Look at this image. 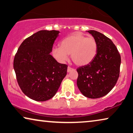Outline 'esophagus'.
<instances>
[{"mask_svg":"<svg viewBox=\"0 0 133 133\" xmlns=\"http://www.w3.org/2000/svg\"><path fill=\"white\" fill-rule=\"evenodd\" d=\"M72 70H74L73 68H71V67L68 66V69H67V72H71V71H72Z\"/></svg>","mask_w":133,"mask_h":133,"instance_id":"1","label":"esophagus"}]
</instances>
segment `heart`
<instances>
[{
    "mask_svg": "<svg viewBox=\"0 0 133 133\" xmlns=\"http://www.w3.org/2000/svg\"><path fill=\"white\" fill-rule=\"evenodd\" d=\"M97 43L93 37H87L77 32L65 38L61 42V47L52 49V55L57 61L65 62L71 55V59L78 66H84L90 63L95 58Z\"/></svg>",
    "mask_w": 133,
    "mask_h": 133,
    "instance_id": "1",
    "label": "heart"
}]
</instances>
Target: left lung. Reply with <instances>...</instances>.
Listing matches in <instances>:
<instances>
[{
    "instance_id": "1",
    "label": "left lung",
    "mask_w": 133,
    "mask_h": 133,
    "mask_svg": "<svg viewBox=\"0 0 133 133\" xmlns=\"http://www.w3.org/2000/svg\"><path fill=\"white\" fill-rule=\"evenodd\" d=\"M97 43L94 59L77 69V86L84 96L97 99L107 95L119 76L121 56L112 40L95 30L88 31Z\"/></svg>"
}]
</instances>
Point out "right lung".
I'll list each match as a JSON object with an SVG mask.
<instances>
[{
	"instance_id": "1",
	"label": "right lung",
	"mask_w": 133,
	"mask_h": 133,
	"mask_svg": "<svg viewBox=\"0 0 133 133\" xmlns=\"http://www.w3.org/2000/svg\"><path fill=\"white\" fill-rule=\"evenodd\" d=\"M59 33L41 30L26 38L15 54L14 68L21 90L30 99L43 102L55 95L66 76V64L57 62L50 55Z\"/></svg>"
}]
</instances>
